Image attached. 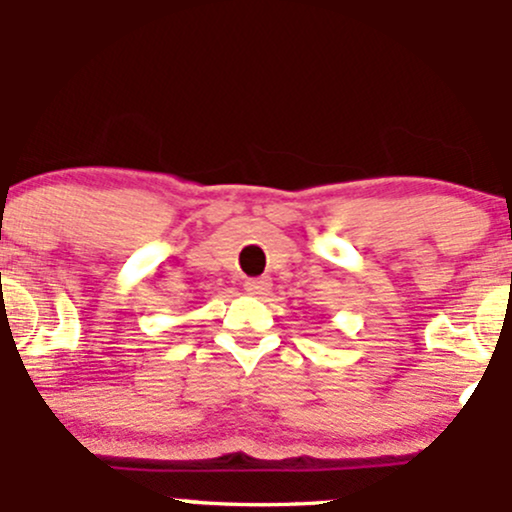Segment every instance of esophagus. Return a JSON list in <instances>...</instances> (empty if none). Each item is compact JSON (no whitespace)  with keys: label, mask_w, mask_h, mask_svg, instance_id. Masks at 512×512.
<instances>
[{"label":"esophagus","mask_w":512,"mask_h":512,"mask_svg":"<svg viewBox=\"0 0 512 512\" xmlns=\"http://www.w3.org/2000/svg\"><path fill=\"white\" fill-rule=\"evenodd\" d=\"M269 289H272V279H269V276L245 281V291H248L250 296H264V293H269Z\"/></svg>","instance_id":"34e87169"}]
</instances>
